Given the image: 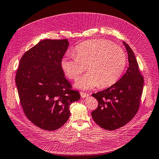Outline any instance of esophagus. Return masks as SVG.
<instances>
[{"instance_id":"obj_1","label":"esophagus","mask_w":159,"mask_h":159,"mask_svg":"<svg viewBox=\"0 0 159 159\" xmlns=\"http://www.w3.org/2000/svg\"><path fill=\"white\" fill-rule=\"evenodd\" d=\"M80 95H81V98H87V97H88V96H89V94H88V93H84V92H80Z\"/></svg>"}]
</instances>
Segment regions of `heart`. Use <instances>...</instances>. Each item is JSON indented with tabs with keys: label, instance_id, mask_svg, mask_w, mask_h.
<instances>
[{
	"label": "heart",
	"instance_id": "1",
	"mask_svg": "<svg viewBox=\"0 0 159 159\" xmlns=\"http://www.w3.org/2000/svg\"><path fill=\"white\" fill-rule=\"evenodd\" d=\"M74 54L75 57H63L61 66L66 75L73 80H78L88 68L89 71L75 84L76 87L84 89L113 85L122 75L127 63L126 54L121 48L104 40L81 43L75 48Z\"/></svg>",
	"mask_w": 159,
	"mask_h": 159
}]
</instances>
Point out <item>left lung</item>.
I'll list each match as a JSON object with an SVG mask.
<instances>
[{
    "mask_svg": "<svg viewBox=\"0 0 159 159\" xmlns=\"http://www.w3.org/2000/svg\"><path fill=\"white\" fill-rule=\"evenodd\" d=\"M128 54L126 73L109 88L92 93L98 107L91 112L94 121L104 129L113 131L125 125L135 116L143 93L144 80L130 46L123 42Z\"/></svg>",
    "mask_w": 159,
    "mask_h": 159,
    "instance_id": "obj_1",
    "label": "left lung"
}]
</instances>
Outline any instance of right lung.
<instances>
[{
    "label": "right lung",
    "mask_w": 159,
    "mask_h": 159,
    "mask_svg": "<svg viewBox=\"0 0 159 159\" xmlns=\"http://www.w3.org/2000/svg\"><path fill=\"white\" fill-rule=\"evenodd\" d=\"M68 39H46L26 52L19 63L15 81L26 117L39 128L54 131L70 117V105L80 94L71 89L61 61Z\"/></svg>",
    "instance_id": "add662e5"
}]
</instances>
